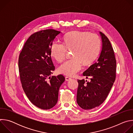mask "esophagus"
Returning a JSON list of instances; mask_svg holds the SVG:
<instances>
[{"instance_id": "1", "label": "esophagus", "mask_w": 133, "mask_h": 133, "mask_svg": "<svg viewBox=\"0 0 133 133\" xmlns=\"http://www.w3.org/2000/svg\"><path fill=\"white\" fill-rule=\"evenodd\" d=\"M70 79H71V78L69 77H68V76H66V77H65V79H66V81H69Z\"/></svg>"}]
</instances>
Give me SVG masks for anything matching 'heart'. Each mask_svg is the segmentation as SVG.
I'll use <instances>...</instances> for the list:
<instances>
[{
    "label": "heart",
    "instance_id": "b5f03b06",
    "mask_svg": "<svg viewBox=\"0 0 133 133\" xmlns=\"http://www.w3.org/2000/svg\"><path fill=\"white\" fill-rule=\"evenodd\" d=\"M101 49V39L98 35L88 31H74L64 37V45L54 43L50 53L59 63L63 62L67 50L72 51L74 58L66 61L58 68L59 72L69 76L78 71L82 66L91 64L96 59Z\"/></svg>",
    "mask_w": 133,
    "mask_h": 133
}]
</instances>
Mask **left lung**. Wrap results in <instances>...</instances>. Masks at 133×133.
Listing matches in <instances>:
<instances>
[{"label":"left lung","instance_id":"8db88e82","mask_svg":"<svg viewBox=\"0 0 133 133\" xmlns=\"http://www.w3.org/2000/svg\"><path fill=\"white\" fill-rule=\"evenodd\" d=\"M102 49L98 61L83 75L90 82L77 79V103L83 109H91L106 99L116 79V61L114 51L107 36L100 32Z\"/></svg>","mask_w":133,"mask_h":133}]
</instances>
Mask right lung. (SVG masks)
<instances>
[{"label":"right lung","instance_id":"add662e5","mask_svg":"<svg viewBox=\"0 0 133 133\" xmlns=\"http://www.w3.org/2000/svg\"><path fill=\"white\" fill-rule=\"evenodd\" d=\"M61 31L52 29L32 34L19 56L18 68L23 90L36 107L49 109L57 103L59 89L64 82L63 75L50 77L55 70L50 48Z\"/></svg>","mask_w":133,"mask_h":133}]
</instances>
